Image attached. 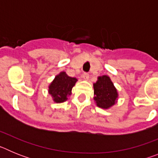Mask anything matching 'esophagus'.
<instances>
[{
    "mask_svg": "<svg viewBox=\"0 0 158 158\" xmlns=\"http://www.w3.org/2000/svg\"><path fill=\"white\" fill-rule=\"evenodd\" d=\"M82 77H83V78L85 79V80H89V74L88 73H84L83 75H82Z\"/></svg>",
    "mask_w": 158,
    "mask_h": 158,
    "instance_id": "obj_1",
    "label": "esophagus"
}]
</instances>
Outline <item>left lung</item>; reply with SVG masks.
Returning <instances> with one entry per match:
<instances>
[{
	"instance_id": "obj_1",
	"label": "left lung",
	"mask_w": 158,
	"mask_h": 158,
	"mask_svg": "<svg viewBox=\"0 0 158 158\" xmlns=\"http://www.w3.org/2000/svg\"><path fill=\"white\" fill-rule=\"evenodd\" d=\"M94 100L98 107L107 109L116 103L118 93L109 77H99L98 81L93 84Z\"/></svg>"
}]
</instances>
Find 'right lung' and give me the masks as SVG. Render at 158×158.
Wrapping results in <instances>:
<instances>
[{"mask_svg":"<svg viewBox=\"0 0 158 158\" xmlns=\"http://www.w3.org/2000/svg\"><path fill=\"white\" fill-rule=\"evenodd\" d=\"M77 81V78L69 77L65 72H61L57 75L49 85V93L53 97L54 101L55 103L66 101Z\"/></svg>","mask_w":158,"mask_h":158,"instance_id":"right-lung-1","label":"right lung"}]
</instances>
